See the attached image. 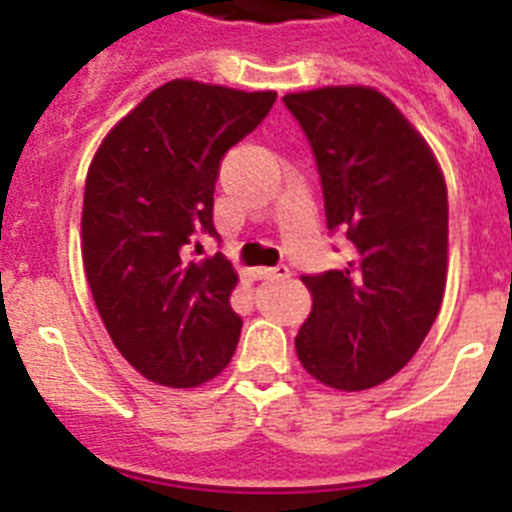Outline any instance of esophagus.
Returning a JSON list of instances; mask_svg holds the SVG:
<instances>
[{
  "label": "esophagus",
  "instance_id": "34e87169",
  "mask_svg": "<svg viewBox=\"0 0 512 512\" xmlns=\"http://www.w3.org/2000/svg\"><path fill=\"white\" fill-rule=\"evenodd\" d=\"M261 279H287L289 277V266H274V269H261Z\"/></svg>",
  "mask_w": 512,
  "mask_h": 512
}]
</instances>
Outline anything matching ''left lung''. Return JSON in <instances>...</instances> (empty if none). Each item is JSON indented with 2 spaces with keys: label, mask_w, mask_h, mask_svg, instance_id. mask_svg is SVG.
<instances>
[{
  "label": "left lung",
  "mask_w": 512,
  "mask_h": 512,
  "mask_svg": "<svg viewBox=\"0 0 512 512\" xmlns=\"http://www.w3.org/2000/svg\"><path fill=\"white\" fill-rule=\"evenodd\" d=\"M312 148L341 269L305 274L295 338L307 374L359 392L395 377L428 336L446 287L449 200L431 148L384 94L325 87L282 99Z\"/></svg>",
  "instance_id": "left-lung-1"
}]
</instances>
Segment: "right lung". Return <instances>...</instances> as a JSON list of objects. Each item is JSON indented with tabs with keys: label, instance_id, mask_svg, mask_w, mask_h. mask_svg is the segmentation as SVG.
Masks as SVG:
<instances>
[{
	"label": "right lung",
	"instance_id": "1",
	"mask_svg": "<svg viewBox=\"0 0 512 512\" xmlns=\"http://www.w3.org/2000/svg\"><path fill=\"white\" fill-rule=\"evenodd\" d=\"M274 92L176 79L102 140L87 174L81 253L112 343L151 382L197 387L223 372L241 338L230 307L238 274L223 253L212 194L220 161L259 128Z\"/></svg>",
	"mask_w": 512,
	"mask_h": 512
}]
</instances>
